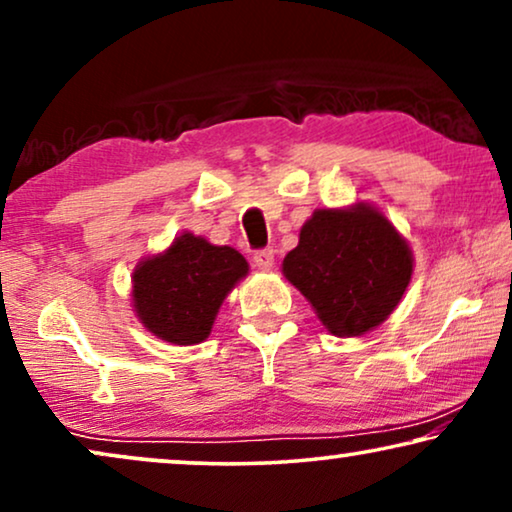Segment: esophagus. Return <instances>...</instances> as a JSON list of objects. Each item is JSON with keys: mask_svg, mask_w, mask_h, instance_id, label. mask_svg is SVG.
Instances as JSON below:
<instances>
[{"mask_svg": "<svg viewBox=\"0 0 512 512\" xmlns=\"http://www.w3.org/2000/svg\"><path fill=\"white\" fill-rule=\"evenodd\" d=\"M254 263H256L258 270H265V272L272 270V268H275V251H272V249L256 251Z\"/></svg>", "mask_w": 512, "mask_h": 512, "instance_id": "1", "label": "esophagus"}]
</instances>
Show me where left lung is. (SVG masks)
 <instances>
[{
  "instance_id": "1",
  "label": "left lung",
  "mask_w": 512,
  "mask_h": 512,
  "mask_svg": "<svg viewBox=\"0 0 512 512\" xmlns=\"http://www.w3.org/2000/svg\"><path fill=\"white\" fill-rule=\"evenodd\" d=\"M415 258L394 223L370 202L314 209L282 272L328 333L359 338L401 303Z\"/></svg>"
}]
</instances>
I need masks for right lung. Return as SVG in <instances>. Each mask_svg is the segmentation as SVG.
<instances>
[{"mask_svg":"<svg viewBox=\"0 0 512 512\" xmlns=\"http://www.w3.org/2000/svg\"><path fill=\"white\" fill-rule=\"evenodd\" d=\"M249 275V263L233 247H219L184 230L158 254L132 270V312L146 331L170 345L207 340L223 300Z\"/></svg>","mask_w":512,"mask_h":512,"instance_id":"1","label":"right lung"}]
</instances>
